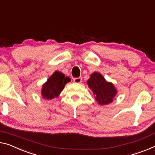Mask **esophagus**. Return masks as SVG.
Segmentation results:
<instances>
[{
    "label": "esophagus",
    "instance_id": "1",
    "mask_svg": "<svg viewBox=\"0 0 155 155\" xmlns=\"http://www.w3.org/2000/svg\"><path fill=\"white\" fill-rule=\"evenodd\" d=\"M73 82L75 83H81L82 82V78H76L73 79Z\"/></svg>",
    "mask_w": 155,
    "mask_h": 155
}]
</instances>
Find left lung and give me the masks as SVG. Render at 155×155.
<instances>
[{"label":"left lung","instance_id":"obj_1","mask_svg":"<svg viewBox=\"0 0 155 155\" xmlns=\"http://www.w3.org/2000/svg\"><path fill=\"white\" fill-rule=\"evenodd\" d=\"M87 83L100 105L111 103L118 93L113 83L107 82L100 73H93Z\"/></svg>","mask_w":155,"mask_h":155}]
</instances>
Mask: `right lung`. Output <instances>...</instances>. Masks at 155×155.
I'll use <instances>...</instances> for the list:
<instances>
[{"mask_svg": "<svg viewBox=\"0 0 155 155\" xmlns=\"http://www.w3.org/2000/svg\"><path fill=\"white\" fill-rule=\"evenodd\" d=\"M70 81V78L65 76L64 73L59 71H55L48 79L47 82L43 84L41 91L42 97L46 100L58 97L65 87V84Z\"/></svg>", "mask_w": 155, "mask_h": 155, "instance_id": "right-lung-1", "label": "right lung"}]
</instances>
